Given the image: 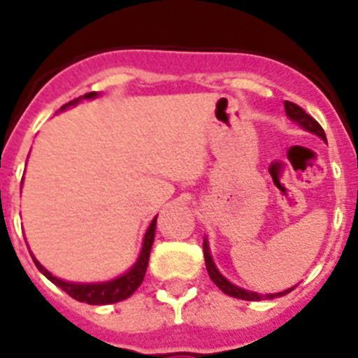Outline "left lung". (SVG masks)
Listing matches in <instances>:
<instances>
[{"instance_id": "1", "label": "left lung", "mask_w": 358, "mask_h": 358, "mask_svg": "<svg viewBox=\"0 0 358 358\" xmlns=\"http://www.w3.org/2000/svg\"><path fill=\"white\" fill-rule=\"evenodd\" d=\"M285 112H287L289 117H291L292 121H296V123H298L299 127H303L305 130L312 131V134H315V135H320L321 139L327 141V135H324V130H323V128H321V124L317 123V121H315V119L312 117L310 114H307V112H305L303 108L298 107L296 103L285 101ZM203 255H205V266H207L208 276H210V278H212V282H214L215 285H217V287L224 292V294L234 296V298L246 299V301H260V299H273V298H276V296L287 294V292H291L292 289H294V287H291V289H287V291L276 292V294H257V292L244 291V289L237 287V285H234V283L228 282V280L224 278V276L217 271V267H215L214 262H212L210 250H208L207 241L203 243Z\"/></svg>"}]
</instances>
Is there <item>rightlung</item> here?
I'll use <instances>...</instances> for the list:
<instances>
[{"label": "right lung", "instance_id": "1", "mask_svg": "<svg viewBox=\"0 0 358 358\" xmlns=\"http://www.w3.org/2000/svg\"><path fill=\"white\" fill-rule=\"evenodd\" d=\"M85 99L89 98H96V92H87L83 96ZM78 99H73V101L66 103L60 110L67 108L69 105H76ZM155 228H157V217L151 221L150 228H148L146 235H144V244H143V251H141L139 260L135 262V266L131 267L130 271L127 275L119 276V278L112 280V282H105V283H71V282H64L60 278H55L48 269H44L37 260L34 259L35 266L48 280L55 283V285H59L64 292L71 296V298L78 299L82 303H89V305H108V303H117V301H123V299L130 298L139 285L143 283L144 275H146V267H148V260H150V251L151 246H153V239H155Z\"/></svg>", "mask_w": 358, "mask_h": 358}]
</instances>
